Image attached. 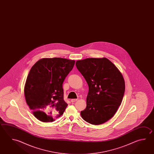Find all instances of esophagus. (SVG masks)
I'll return each mask as SVG.
<instances>
[{"label":"esophagus","mask_w":154,"mask_h":154,"mask_svg":"<svg viewBox=\"0 0 154 154\" xmlns=\"http://www.w3.org/2000/svg\"><path fill=\"white\" fill-rule=\"evenodd\" d=\"M78 100H79V99H71V102H74L78 101Z\"/></svg>","instance_id":"34e87169"}]
</instances>
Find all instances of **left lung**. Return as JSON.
Listing matches in <instances>:
<instances>
[{"mask_svg":"<svg viewBox=\"0 0 154 154\" xmlns=\"http://www.w3.org/2000/svg\"><path fill=\"white\" fill-rule=\"evenodd\" d=\"M75 65L87 82V107L82 118L93 125L111 119L122 103L125 92L124 79L118 69L107 58H87Z\"/></svg>","mask_w":154,"mask_h":154,"instance_id":"1","label":"left lung"}]
</instances>
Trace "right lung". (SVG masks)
Instances as JSON below:
<instances>
[{
	"label": "right lung",
	"mask_w": 154,
	"mask_h": 154,
	"mask_svg": "<svg viewBox=\"0 0 154 154\" xmlns=\"http://www.w3.org/2000/svg\"><path fill=\"white\" fill-rule=\"evenodd\" d=\"M75 63L65 58H43L31 68L24 93L33 115L41 122H54L66 108L63 83Z\"/></svg>",
	"instance_id": "1"
}]
</instances>
